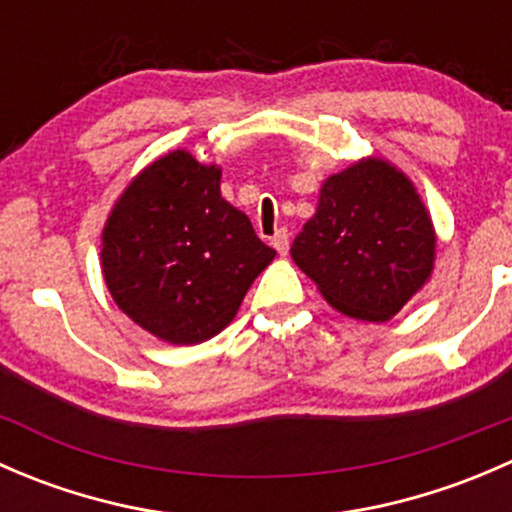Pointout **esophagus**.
I'll return each mask as SVG.
<instances>
[{
    "label": "esophagus",
    "mask_w": 512,
    "mask_h": 512,
    "mask_svg": "<svg viewBox=\"0 0 512 512\" xmlns=\"http://www.w3.org/2000/svg\"><path fill=\"white\" fill-rule=\"evenodd\" d=\"M272 247H275V250L280 252V255H287V250H289L287 230H277L275 232V237H272Z\"/></svg>",
    "instance_id": "obj_1"
}]
</instances>
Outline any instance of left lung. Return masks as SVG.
<instances>
[{
    "mask_svg": "<svg viewBox=\"0 0 512 512\" xmlns=\"http://www.w3.org/2000/svg\"><path fill=\"white\" fill-rule=\"evenodd\" d=\"M289 252L337 312L386 322L431 280L436 230L404 170L369 156L324 180Z\"/></svg>",
    "mask_w": 512,
    "mask_h": 512,
    "instance_id": "left-lung-1",
    "label": "left lung"
}]
</instances>
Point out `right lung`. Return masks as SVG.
I'll list each match as a JSON object with an SVG mask.
<instances>
[{"instance_id": "add662e5", "label": "right lung", "mask_w": 512, "mask_h": 512, "mask_svg": "<svg viewBox=\"0 0 512 512\" xmlns=\"http://www.w3.org/2000/svg\"><path fill=\"white\" fill-rule=\"evenodd\" d=\"M220 175L193 153H165L126 185L101 232L116 307L175 347L223 332L277 255L220 195Z\"/></svg>"}]
</instances>
